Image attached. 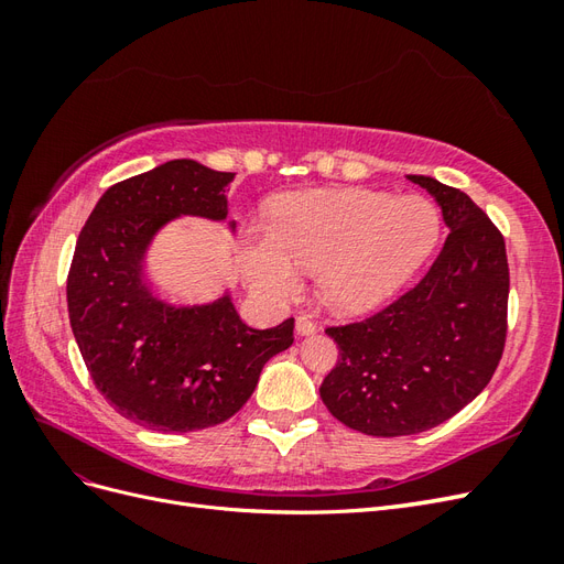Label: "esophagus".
<instances>
[{
  "mask_svg": "<svg viewBox=\"0 0 564 564\" xmlns=\"http://www.w3.org/2000/svg\"><path fill=\"white\" fill-rule=\"evenodd\" d=\"M315 332H317V327H315L313 319H308L305 315L296 317V334H299V336H311V334H315Z\"/></svg>",
  "mask_w": 564,
  "mask_h": 564,
  "instance_id": "34e87169",
  "label": "esophagus"
}]
</instances>
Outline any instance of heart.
<instances>
[{
    "instance_id": "obj_1",
    "label": "heart",
    "mask_w": 564,
    "mask_h": 564,
    "mask_svg": "<svg viewBox=\"0 0 564 564\" xmlns=\"http://www.w3.org/2000/svg\"><path fill=\"white\" fill-rule=\"evenodd\" d=\"M442 216L419 195L392 199L377 191H308L282 199L275 224L245 232L240 261L261 296L299 294L301 270L319 272V296L332 311L377 308L435 251Z\"/></svg>"
}]
</instances>
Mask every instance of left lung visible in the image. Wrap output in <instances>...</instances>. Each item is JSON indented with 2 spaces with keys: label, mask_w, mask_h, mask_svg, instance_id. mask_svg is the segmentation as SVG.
Returning a JSON list of instances; mask_svg holds the SVG:
<instances>
[{
  "label": "left lung",
  "mask_w": 564,
  "mask_h": 564,
  "mask_svg": "<svg viewBox=\"0 0 564 564\" xmlns=\"http://www.w3.org/2000/svg\"><path fill=\"white\" fill-rule=\"evenodd\" d=\"M425 187L449 228L425 278L388 308L329 327L338 362L319 386L332 416L373 437L423 433L473 402L506 344L503 237L466 195L431 176Z\"/></svg>",
  "instance_id": "1"
}]
</instances>
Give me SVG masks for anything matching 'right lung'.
<instances>
[{"instance_id": "right-lung-1", "label": "right lung", "mask_w": 564, "mask_h": 564, "mask_svg": "<svg viewBox=\"0 0 564 564\" xmlns=\"http://www.w3.org/2000/svg\"><path fill=\"white\" fill-rule=\"evenodd\" d=\"M235 174L172 160L115 183L75 247L67 313L91 379L119 414L160 433H191L242 409L272 355L294 344V317L251 329L230 294L176 305L143 275L155 235L181 216L228 218ZM235 232V220H228Z\"/></svg>"}]
</instances>
